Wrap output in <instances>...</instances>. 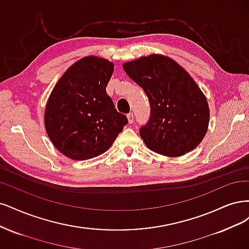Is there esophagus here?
<instances>
[{"instance_id": "1", "label": "esophagus", "mask_w": 249, "mask_h": 249, "mask_svg": "<svg viewBox=\"0 0 249 249\" xmlns=\"http://www.w3.org/2000/svg\"><path fill=\"white\" fill-rule=\"evenodd\" d=\"M127 119H128V122H129V124H132L134 121V115L132 113H129L127 115Z\"/></svg>"}]
</instances>
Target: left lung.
Masks as SVG:
<instances>
[{
  "label": "left lung",
  "mask_w": 249,
  "mask_h": 249,
  "mask_svg": "<svg viewBox=\"0 0 249 249\" xmlns=\"http://www.w3.org/2000/svg\"><path fill=\"white\" fill-rule=\"evenodd\" d=\"M126 74L146 93L148 122L140 128L147 147L164 156H181L202 142L209 107L192 77L174 60L151 54L123 65Z\"/></svg>",
  "instance_id": "left-lung-1"
}]
</instances>
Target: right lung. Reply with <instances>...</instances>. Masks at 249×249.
<instances>
[{
  "label": "right lung",
  "instance_id": "right-lung-1",
  "mask_svg": "<svg viewBox=\"0 0 249 249\" xmlns=\"http://www.w3.org/2000/svg\"><path fill=\"white\" fill-rule=\"evenodd\" d=\"M114 64L86 57L55 84L45 108V129L62 154L87 160L104 153L128 123L107 93Z\"/></svg>",
  "mask_w": 249,
  "mask_h": 249
}]
</instances>
